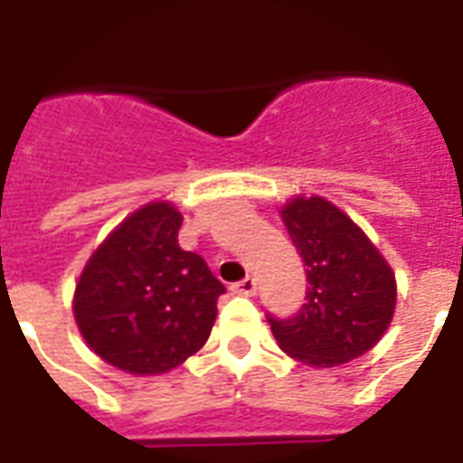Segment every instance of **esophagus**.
<instances>
[{
  "label": "esophagus",
  "instance_id": "esophagus-1",
  "mask_svg": "<svg viewBox=\"0 0 463 463\" xmlns=\"http://www.w3.org/2000/svg\"><path fill=\"white\" fill-rule=\"evenodd\" d=\"M231 289L235 294H242V297H252V294L258 292V282H255L252 277H245V279H241V282L232 284Z\"/></svg>",
  "mask_w": 463,
  "mask_h": 463
}]
</instances>
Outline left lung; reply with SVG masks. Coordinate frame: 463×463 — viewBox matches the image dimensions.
I'll list each match as a JSON object with an SVG mask.
<instances>
[{"mask_svg": "<svg viewBox=\"0 0 463 463\" xmlns=\"http://www.w3.org/2000/svg\"><path fill=\"white\" fill-rule=\"evenodd\" d=\"M282 221L309 287L294 317L267 314L279 348L317 368L371 351L395 311V275L385 258L326 198H294L282 208Z\"/></svg>", "mask_w": 463, "mask_h": 463, "instance_id": "8db88e82", "label": "left lung"}]
</instances>
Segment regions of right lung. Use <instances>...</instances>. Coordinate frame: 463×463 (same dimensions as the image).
Returning a JSON list of instances; mask_svg holds the SVG:
<instances>
[{
    "mask_svg": "<svg viewBox=\"0 0 463 463\" xmlns=\"http://www.w3.org/2000/svg\"><path fill=\"white\" fill-rule=\"evenodd\" d=\"M181 221L166 201L146 203L109 232L75 284L85 344L119 371L166 373L211 336L225 287L179 248Z\"/></svg>",
    "mask_w": 463,
    "mask_h": 463,
    "instance_id": "1",
    "label": "right lung"
}]
</instances>
